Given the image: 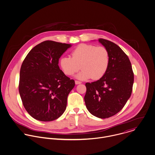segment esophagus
Instances as JSON below:
<instances>
[{
  "mask_svg": "<svg viewBox=\"0 0 155 155\" xmlns=\"http://www.w3.org/2000/svg\"><path fill=\"white\" fill-rule=\"evenodd\" d=\"M75 84H81V82L78 81H75Z\"/></svg>",
  "mask_w": 155,
  "mask_h": 155,
  "instance_id": "34e87169",
  "label": "esophagus"
}]
</instances>
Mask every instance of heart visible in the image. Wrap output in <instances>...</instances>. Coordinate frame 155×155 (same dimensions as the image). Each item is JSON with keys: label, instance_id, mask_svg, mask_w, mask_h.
I'll return each mask as SVG.
<instances>
[{"label": "heart", "instance_id": "1", "mask_svg": "<svg viewBox=\"0 0 155 155\" xmlns=\"http://www.w3.org/2000/svg\"><path fill=\"white\" fill-rule=\"evenodd\" d=\"M109 64V54L105 48L88 44L78 45L71 52V57L63 56L59 60L60 67L67 75H74L81 68V71L75 77L81 80L101 78Z\"/></svg>", "mask_w": 155, "mask_h": 155}]
</instances>
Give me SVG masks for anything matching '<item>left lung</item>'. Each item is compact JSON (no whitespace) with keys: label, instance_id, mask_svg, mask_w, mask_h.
<instances>
[{"label":"left lung","instance_id":"left-lung-1","mask_svg":"<svg viewBox=\"0 0 155 155\" xmlns=\"http://www.w3.org/2000/svg\"><path fill=\"white\" fill-rule=\"evenodd\" d=\"M98 40L109 52V64L99 80L86 83L84 101L91 114L104 119L118 113L130 97L134 74L128 57L118 45L105 39Z\"/></svg>","mask_w":155,"mask_h":155}]
</instances>
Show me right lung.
I'll return each mask as SVG.
<instances>
[{"mask_svg": "<svg viewBox=\"0 0 155 155\" xmlns=\"http://www.w3.org/2000/svg\"><path fill=\"white\" fill-rule=\"evenodd\" d=\"M71 46L51 40L43 41L30 51L22 64L19 94L27 112L37 120H55L66 109L75 81L65 75L58 64Z\"/></svg>", "mask_w": 155, "mask_h": 155, "instance_id": "obj_1", "label": "right lung"}]
</instances>
